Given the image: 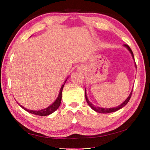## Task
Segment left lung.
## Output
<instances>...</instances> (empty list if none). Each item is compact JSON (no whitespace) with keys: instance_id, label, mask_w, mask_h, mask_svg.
I'll return each instance as SVG.
<instances>
[{"instance_id":"1","label":"left lung","mask_w":150,"mask_h":150,"mask_svg":"<svg viewBox=\"0 0 150 150\" xmlns=\"http://www.w3.org/2000/svg\"><path fill=\"white\" fill-rule=\"evenodd\" d=\"M124 46H125L127 49H128L129 51H130V52L131 53L133 57V59H134V54H133V52L132 51V50L130 49V47L128 46V45L126 44H124ZM85 98H86V100H87V102L88 103V105H89L90 107L93 109V110H94L96 112H99V113H110V112H115V111H117L119 109H120L122 108H123L124 106H125L127 103H128V101L130 100V98H131V96H132V91H131V93L130 94V95L128 96V97L126 98V100L124 101V102L123 103H122L120 105H119L118 106H116V107H115V108H100V107H96V106H94L92 103H91L89 100H88L87 98V95H86V89L85 90Z\"/></svg>"}]
</instances>
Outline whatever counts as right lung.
Listing matches in <instances>:
<instances>
[{
	"instance_id": "right-lung-1",
	"label": "right lung",
	"mask_w": 150,
	"mask_h": 150,
	"mask_svg": "<svg viewBox=\"0 0 150 150\" xmlns=\"http://www.w3.org/2000/svg\"><path fill=\"white\" fill-rule=\"evenodd\" d=\"M67 81V79H66ZM66 81H65V83L66 82ZM65 83L63 84L62 87H61V89L59 91V95H58L57 99L55 100V102L52 104L50 106H48V107L45 108L44 109H42V110H29V109H27L26 108H24V106H21L19 104V105L21 106V107L24 109L25 110H26L28 112L33 114V115H38V116H47L50 115V114H52L55 112V110H57V109L59 108V106H60V104L61 102H62V91H63V86H64Z\"/></svg>"
}]
</instances>
